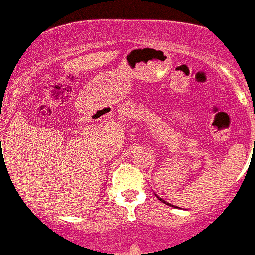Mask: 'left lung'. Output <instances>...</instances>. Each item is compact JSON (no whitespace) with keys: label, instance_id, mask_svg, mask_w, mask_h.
Here are the masks:
<instances>
[{"label":"left lung","instance_id":"1","mask_svg":"<svg viewBox=\"0 0 255 255\" xmlns=\"http://www.w3.org/2000/svg\"><path fill=\"white\" fill-rule=\"evenodd\" d=\"M157 198H158V200H160V201H161V202H163V203H165V205H168V206H172V207H175V208H178V207H176V206H173V205H170V203H167V202H166V201L161 200V198H160V197H158V196H157Z\"/></svg>","mask_w":255,"mask_h":255}]
</instances>
